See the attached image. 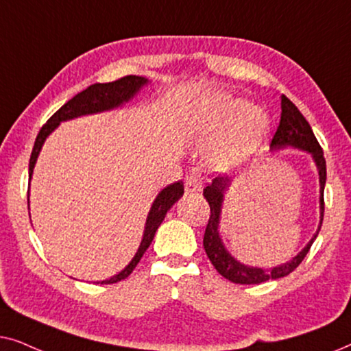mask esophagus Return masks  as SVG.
Instances as JSON below:
<instances>
[{"label":"esophagus","instance_id":"1","mask_svg":"<svg viewBox=\"0 0 351 351\" xmlns=\"http://www.w3.org/2000/svg\"><path fill=\"white\" fill-rule=\"evenodd\" d=\"M203 186V180H201L199 174H190L185 179V191L186 193H198Z\"/></svg>","mask_w":351,"mask_h":351}]
</instances>
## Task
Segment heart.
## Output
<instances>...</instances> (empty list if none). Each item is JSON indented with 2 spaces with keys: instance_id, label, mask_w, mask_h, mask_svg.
Wrapping results in <instances>:
<instances>
[{
  "instance_id": "1",
  "label": "heart",
  "mask_w": 351,
  "mask_h": 351,
  "mask_svg": "<svg viewBox=\"0 0 351 351\" xmlns=\"http://www.w3.org/2000/svg\"><path fill=\"white\" fill-rule=\"evenodd\" d=\"M267 117L261 108L243 105L227 95H213L199 105L190 121L198 141H209V160L214 166L234 167L256 152L267 129Z\"/></svg>"
}]
</instances>
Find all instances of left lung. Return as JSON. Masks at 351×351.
Masks as SVG:
<instances>
[{
	"label": "left lung",
	"mask_w": 351,
	"mask_h": 351,
	"mask_svg": "<svg viewBox=\"0 0 351 351\" xmlns=\"http://www.w3.org/2000/svg\"><path fill=\"white\" fill-rule=\"evenodd\" d=\"M286 145L302 148V150L310 152L315 158L316 166L319 171V185H321V223H323L324 217V184H326V160L323 155V148H321L319 142L316 141L313 131H311L310 124L304 118V114L299 112V108L286 97L285 94L281 95V119L278 124L275 136L271 138V148H282ZM230 185L228 177L217 176L215 179L208 184V186L203 190V195L206 201L209 203L210 215L206 225V232L203 238L204 251L208 254L209 261L215 267L220 275L227 278L228 281L234 282V285H261L268 280H278L289 275L300 265L306 254H308L311 244L318 237V232L321 230V223L318 232L311 241L304 247V251L297 254L291 262L285 263V265L275 267L271 270H262V268H252L246 267L243 263L230 256L225 251L222 241H220L217 227H219V217H220V208H222L223 193Z\"/></svg>",
	"instance_id": "1"
}]
</instances>
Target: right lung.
Instances as JSON below:
<instances>
[{"instance_id": "obj_1", "label": "right lung", "mask_w": 351, "mask_h": 351, "mask_svg": "<svg viewBox=\"0 0 351 351\" xmlns=\"http://www.w3.org/2000/svg\"><path fill=\"white\" fill-rule=\"evenodd\" d=\"M145 83H147L145 78H142V76H136V75L123 76V78L112 81V83H95V84H90L89 88H86L84 90H81L80 94H76L75 97L70 99L65 105H62V107L57 110L49 119H47L45 126L41 128V131L38 132L35 145H33V150H32L30 165H28V174H30V179H32L33 167H35L36 158L40 155L43 142L46 141V137L49 136L57 126H59L60 121L81 117V114L97 113V112H104V110L118 107V105H121L123 102H128V100L131 99L132 95L136 94ZM182 195H184V184L179 180V182H174L172 185H167L166 189L156 196L155 203H153L150 209V214H148V219L145 223V233H143V239L137 254L134 256L131 263H129L121 273H118L117 276L110 278V280L102 281V285H113V282L126 280V278L131 275L134 268L137 267L138 261H141L148 246L152 244L153 238H155L156 230L162 222V219H165L166 213L171 209V206L174 204ZM27 201H28V196H27Z\"/></svg>"}]
</instances>
